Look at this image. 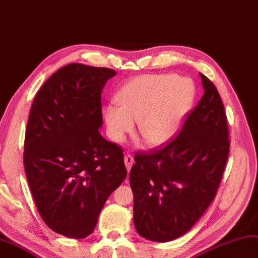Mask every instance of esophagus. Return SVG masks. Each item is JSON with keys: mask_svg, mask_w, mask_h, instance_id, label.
Returning <instances> with one entry per match:
<instances>
[{"mask_svg": "<svg viewBox=\"0 0 258 258\" xmlns=\"http://www.w3.org/2000/svg\"><path fill=\"white\" fill-rule=\"evenodd\" d=\"M124 162H125V166H126V168H127V171H130L131 168H132V166H133V163H134V158H133V156L130 155V154L125 155V157H124Z\"/></svg>", "mask_w": 258, "mask_h": 258, "instance_id": "esophagus-1", "label": "esophagus"}]
</instances>
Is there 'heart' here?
<instances>
[{"label": "heart", "instance_id": "b5f03b06", "mask_svg": "<svg viewBox=\"0 0 258 258\" xmlns=\"http://www.w3.org/2000/svg\"><path fill=\"white\" fill-rule=\"evenodd\" d=\"M194 85L173 74L142 75L125 84L116 95L117 104L104 108L112 141L121 143L134 130L151 147L172 141L194 100Z\"/></svg>", "mask_w": 258, "mask_h": 258}]
</instances>
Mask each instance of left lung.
Returning <instances> with one entry per match:
<instances>
[{
    "instance_id": "1",
    "label": "left lung",
    "mask_w": 258,
    "mask_h": 258,
    "mask_svg": "<svg viewBox=\"0 0 258 258\" xmlns=\"http://www.w3.org/2000/svg\"><path fill=\"white\" fill-rule=\"evenodd\" d=\"M200 75L205 92L180 133L162 147L134 156V224L150 241L185 234L214 201L227 166L230 138L223 103L215 84Z\"/></svg>"
}]
</instances>
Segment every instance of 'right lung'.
Here are the masks:
<instances>
[{"mask_svg": "<svg viewBox=\"0 0 258 258\" xmlns=\"http://www.w3.org/2000/svg\"><path fill=\"white\" fill-rule=\"evenodd\" d=\"M114 70L63 66L38 90L26 127L24 166L45 224L73 239L89 235L127 171L123 148L99 133L101 92Z\"/></svg>", "mask_w": 258, "mask_h": 258, "instance_id": "add662e5", "label": "right lung"}]
</instances>
